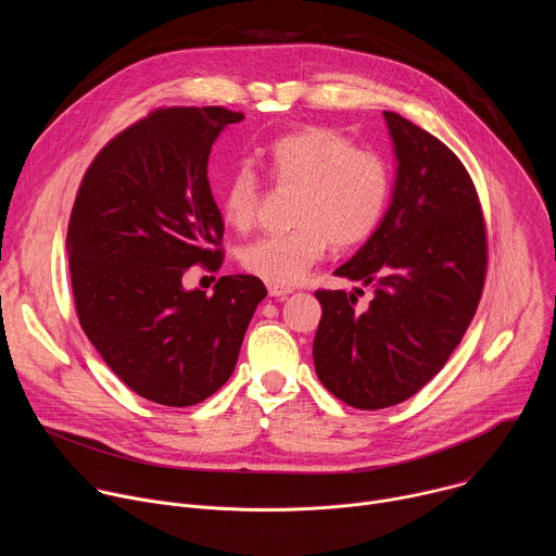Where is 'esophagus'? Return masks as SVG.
I'll list each match as a JSON object with an SVG mask.
<instances>
[{"label":"esophagus","mask_w":556,"mask_h":556,"mask_svg":"<svg viewBox=\"0 0 556 556\" xmlns=\"http://www.w3.org/2000/svg\"><path fill=\"white\" fill-rule=\"evenodd\" d=\"M290 292H294V288H283V286H268V294H270V296H277V299H281V296H288Z\"/></svg>","instance_id":"34e87169"}]
</instances>
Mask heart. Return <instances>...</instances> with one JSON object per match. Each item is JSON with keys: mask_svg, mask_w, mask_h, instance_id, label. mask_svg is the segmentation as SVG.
<instances>
[{"mask_svg": "<svg viewBox=\"0 0 556 556\" xmlns=\"http://www.w3.org/2000/svg\"><path fill=\"white\" fill-rule=\"evenodd\" d=\"M264 169L275 189L296 191L294 228L268 235L240 253L247 273L268 286H294L328 247L348 251L365 244L380 226L391 198V167L374 149L328 127H303L264 149ZM264 180L251 165H237L219 189L224 219L237 230L255 224Z\"/></svg>", "mask_w": 556, "mask_h": 556, "instance_id": "heart-1", "label": "heart"}]
</instances>
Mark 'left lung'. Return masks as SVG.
Masks as SVG:
<instances>
[{
    "instance_id": "left-lung-1",
    "label": "left lung",
    "mask_w": 556,
    "mask_h": 556,
    "mask_svg": "<svg viewBox=\"0 0 556 556\" xmlns=\"http://www.w3.org/2000/svg\"><path fill=\"white\" fill-rule=\"evenodd\" d=\"M399 174L367 244L341 268L371 288L316 290L324 314L312 354L324 387L356 409L418 393L448 361L480 305L489 237L466 167L435 136L384 112Z\"/></svg>"
}]
</instances>
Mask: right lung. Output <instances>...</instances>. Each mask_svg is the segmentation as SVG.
<instances>
[{
  "instance_id": "right-lung-1",
  "label": "right lung",
  "mask_w": 556,
  "mask_h": 556,
  "mask_svg": "<svg viewBox=\"0 0 556 556\" xmlns=\"http://www.w3.org/2000/svg\"><path fill=\"white\" fill-rule=\"evenodd\" d=\"M244 118L219 105L161 108L116 134L92 161L67 224L78 324L108 367L142 399L191 407L232 374L257 303L253 275L185 290L200 264L224 262V219L206 178L219 131Z\"/></svg>"
}]
</instances>
